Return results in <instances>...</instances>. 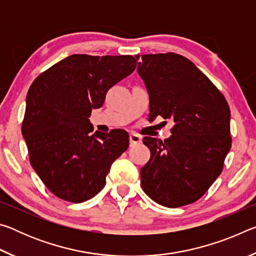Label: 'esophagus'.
I'll return each mask as SVG.
<instances>
[{
  "instance_id": "obj_1",
  "label": "esophagus",
  "mask_w": 256,
  "mask_h": 256,
  "mask_svg": "<svg viewBox=\"0 0 256 256\" xmlns=\"http://www.w3.org/2000/svg\"><path fill=\"white\" fill-rule=\"evenodd\" d=\"M141 140H142L141 136H138V134H136V133L130 134V144H131V146L136 144H140Z\"/></svg>"
}]
</instances>
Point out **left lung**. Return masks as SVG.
Listing matches in <instances>:
<instances>
[{
	"label": "left lung",
	"mask_w": 256,
	"mask_h": 256,
	"mask_svg": "<svg viewBox=\"0 0 256 256\" xmlns=\"http://www.w3.org/2000/svg\"><path fill=\"white\" fill-rule=\"evenodd\" d=\"M141 58L138 73L149 94V120H174L168 138H144L151 156L140 170L141 186L158 204H190L222 174L232 146L230 110L224 94L188 58L175 53Z\"/></svg>",
	"instance_id": "left-lung-1"
}]
</instances>
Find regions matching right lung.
<instances>
[{
  "label": "right lung",
  "instance_id": "obj_1",
  "mask_svg": "<svg viewBox=\"0 0 256 256\" xmlns=\"http://www.w3.org/2000/svg\"><path fill=\"white\" fill-rule=\"evenodd\" d=\"M136 66L131 55L74 54L30 86L21 131L30 164L58 198L73 203L94 198L105 186L112 164L128 148L126 132L92 133L89 118Z\"/></svg>",
  "mask_w": 256,
  "mask_h": 256
}]
</instances>
